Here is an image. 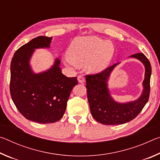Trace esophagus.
Instances as JSON below:
<instances>
[{"label":"esophagus","mask_w":160,"mask_h":160,"mask_svg":"<svg viewBox=\"0 0 160 160\" xmlns=\"http://www.w3.org/2000/svg\"><path fill=\"white\" fill-rule=\"evenodd\" d=\"M78 82H79L82 83V82H85V78H84L82 75H78Z\"/></svg>","instance_id":"34e87169"}]
</instances>
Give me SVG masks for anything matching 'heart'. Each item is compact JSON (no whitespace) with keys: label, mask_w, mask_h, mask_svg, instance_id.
<instances>
[{"label":"heart","mask_w":160,"mask_h":160,"mask_svg":"<svg viewBox=\"0 0 160 160\" xmlns=\"http://www.w3.org/2000/svg\"><path fill=\"white\" fill-rule=\"evenodd\" d=\"M113 52V45L107 40L97 37H78L71 43L68 53L63 55V61L72 69L85 64L89 72H98L109 66Z\"/></svg>","instance_id":"b5f03b06"}]
</instances>
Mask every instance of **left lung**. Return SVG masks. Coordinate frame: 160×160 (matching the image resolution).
I'll return each instance as SVG.
<instances>
[{"label":"left lung","mask_w":160,"mask_h":160,"mask_svg":"<svg viewBox=\"0 0 160 160\" xmlns=\"http://www.w3.org/2000/svg\"><path fill=\"white\" fill-rule=\"evenodd\" d=\"M138 59L145 68L143 91L138 99L128 103L115 102L111 97L107 88V80L116 65L107 68L96 74L86 75L87 94L90 112L97 121L105 125H118L132 121L141 112L148 102L150 92V76L152 68L150 61L142 53L131 55Z\"/></svg>","instance_id":"8db88e82"}]
</instances>
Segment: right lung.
<instances>
[{"mask_svg":"<svg viewBox=\"0 0 160 160\" xmlns=\"http://www.w3.org/2000/svg\"><path fill=\"white\" fill-rule=\"evenodd\" d=\"M52 37L40 36L15 51L10 65V95L24 117L40 123H54L63 117L77 78L61 72L58 58L47 71L34 74L29 62L35 48H48Z\"/></svg>","mask_w":160,"mask_h":160,"instance_id":"add662e5","label":"right lung"}]
</instances>
